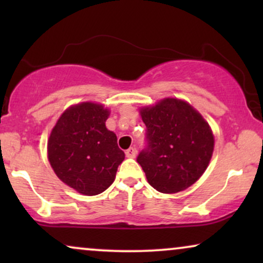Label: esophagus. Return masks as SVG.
Here are the masks:
<instances>
[{
    "label": "esophagus",
    "mask_w": 263,
    "mask_h": 263,
    "mask_svg": "<svg viewBox=\"0 0 263 263\" xmlns=\"http://www.w3.org/2000/svg\"><path fill=\"white\" fill-rule=\"evenodd\" d=\"M125 156H127V158H135L136 157L135 147H130V148H128L127 151H125Z\"/></svg>",
    "instance_id": "1"
}]
</instances>
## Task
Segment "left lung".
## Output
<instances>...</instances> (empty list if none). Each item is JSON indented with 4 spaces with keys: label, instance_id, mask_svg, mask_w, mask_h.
Returning a JSON list of instances; mask_svg holds the SVG:
<instances>
[{
    "label": "left lung",
    "instance_id": "left-lung-1",
    "mask_svg": "<svg viewBox=\"0 0 263 263\" xmlns=\"http://www.w3.org/2000/svg\"><path fill=\"white\" fill-rule=\"evenodd\" d=\"M147 145L138 156L147 181L164 194L185 190L199 179L213 154L214 136L184 100L165 98L140 110Z\"/></svg>",
    "mask_w": 263,
    "mask_h": 263
}]
</instances>
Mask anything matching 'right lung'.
<instances>
[{"mask_svg":"<svg viewBox=\"0 0 263 263\" xmlns=\"http://www.w3.org/2000/svg\"><path fill=\"white\" fill-rule=\"evenodd\" d=\"M109 115L102 104H77L61 115L50 134V165L61 181L82 195L109 188L124 160L116 134L105 125Z\"/></svg>","mask_w":263,"mask_h":263,"instance_id":"obj_1","label":"right lung"}]
</instances>
